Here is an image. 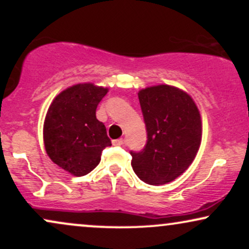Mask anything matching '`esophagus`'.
Returning <instances> with one entry per match:
<instances>
[{
	"instance_id": "esophagus-1",
	"label": "esophagus",
	"mask_w": 249,
	"mask_h": 249,
	"mask_svg": "<svg viewBox=\"0 0 249 249\" xmlns=\"http://www.w3.org/2000/svg\"><path fill=\"white\" fill-rule=\"evenodd\" d=\"M112 144H113V146H122V145L124 144V139L123 138L115 139V141H112Z\"/></svg>"
}]
</instances>
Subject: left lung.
<instances>
[{"instance_id":"obj_1","label":"left lung","mask_w":249,"mask_h":249,"mask_svg":"<svg viewBox=\"0 0 249 249\" xmlns=\"http://www.w3.org/2000/svg\"><path fill=\"white\" fill-rule=\"evenodd\" d=\"M138 97L147 141L142 151H131V165L144 182L166 184L196 158L201 142L199 110L186 92L170 85L146 88Z\"/></svg>"}]
</instances>
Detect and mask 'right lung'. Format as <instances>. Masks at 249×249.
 <instances>
[{"label": "right lung", "instance_id": "1", "mask_svg": "<svg viewBox=\"0 0 249 249\" xmlns=\"http://www.w3.org/2000/svg\"><path fill=\"white\" fill-rule=\"evenodd\" d=\"M107 89L90 83L68 88L51 103L43 127L48 156L63 170L82 177L101 161L111 146L107 127L96 118V110Z\"/></svg>", "mask_w": 249, "mask_h": 249}]
</instances>
